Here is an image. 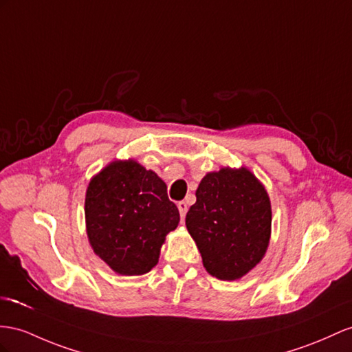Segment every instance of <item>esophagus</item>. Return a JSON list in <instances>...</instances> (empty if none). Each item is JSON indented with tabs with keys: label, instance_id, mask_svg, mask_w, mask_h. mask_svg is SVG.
I'll use <instances>...</instances> for the list:
<instances>
[{
	"label": "esophagus",
	"instance_id": "1",
	"mask_svg": "<svg viewBox=\"0 0 352 352\" xmlns=\"http://www.w3.org/2000/svg\"><path fill=\"white\" fill-rule=\"evenodd\" d=\"M177 206H178V211H179V215H182V219H184L186 214H187V202L182 201V202L177 204Z\"/></svg>",
	"mask_w": 352,
	"mask_h": 352
}]
</instances>
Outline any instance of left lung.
I'll return each instance as SVG.
<instances>
[{
    "instance_id": "8db88e82",
    "label": "left lung",
    "mask_w": 352,
    "mask_h": 352,
    "mask_svg": "<svg viewBox=\"0 0 352 352\" xmlns=\"http://www.w3.org/2000/svg\"><path fill=\"white\" fill-rule=\"evenodd\" d=\"M272 210L266 188L247 168L208 173L196 190L186 226L210 275L233 281L263 258Z\"/></svg>"
}]
</instances>
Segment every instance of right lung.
<instances>
[{"mask_svg": "<svg viewBox=\"0 0 352 352\" xmlns=\"http://www.w3.org/2000/svg\"><path fill=\"white\" fill-rule=\"evenodd\" d=\"M86 232L94 253L120 275L147 274L179 223L166 184L138 162L114 160L87 186Z\"/></svg>", "mask_w": 352, "mask_h": 352, "instance_id": "obj_1", "label": "right lung"}]
</instances>
